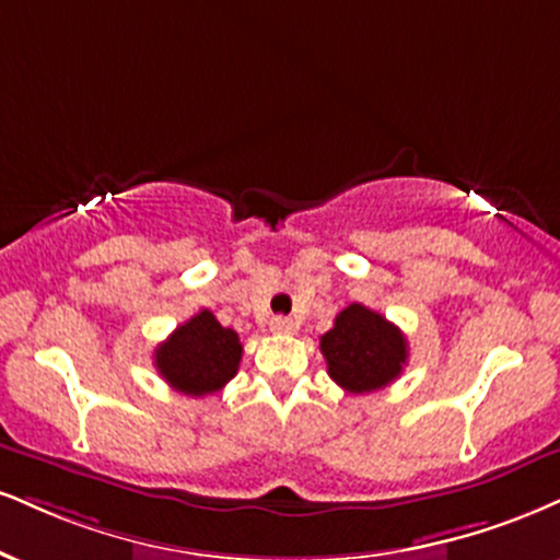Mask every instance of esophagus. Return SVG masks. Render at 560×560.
<instances>
[{
	"mask_svg": "<svg viewBox=\"0 0 560 560\" xmlns=\"http://www.w3.org/2000/svg\"><path fill=\"white\" fill-rule=\"evenodd\" d=\"M271 331L273 334H292L294 320L287 318V315H276V318H271Z\"/></svg>",
	"mask_w": 560,
	"mask_h": 560,
	"instance_id": "esophagus-1",
	"label": "esophagus"
}]
</instances>
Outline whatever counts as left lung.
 I'll list each match as a JSON object with an SVG mask.
<instances>
[{"instance_id": "left-lung-1", "label": "left lung", "mask_w": 560, "mask_h": 560, "mask_svg": "<svg viewBox=\"0 0 560 560\" xmlns=\"http://www.w3.org/2000/svg\"><path fill=\"white\" fill-rule=\"evenodd\" d=\"M328 375L349 394L386 388L407 365V339L394 323L360 302L336 315L334 328L320 336Z\"/></svg>"}]
</instances>
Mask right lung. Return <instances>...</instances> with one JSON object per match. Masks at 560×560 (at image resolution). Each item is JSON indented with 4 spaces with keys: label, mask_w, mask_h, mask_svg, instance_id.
I'll return each mask as SVG.
<instances>
[{
    "label": "right lung",
    "mask_w": 560,
    "mask_h": 560,
    "mask_svg": "<svg viewBox=\"0 0 560 560\" xmlns=\"http://www.w3.org/2000/svg\"><path fill=\"white\" fill-rule=\"evenodd\" d=\"M242 360L240 336L224 328L211 310H200L190 320L174 328L153 352V365L174 390L187 396H206L221 390L237 375Z\"/></svg>",
    "instance_id": "add662e5"
}]
</instances>
